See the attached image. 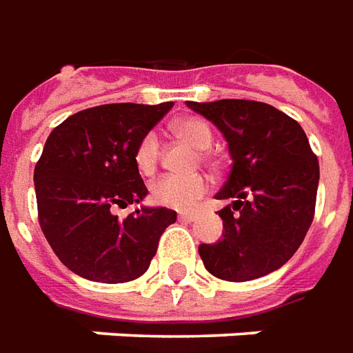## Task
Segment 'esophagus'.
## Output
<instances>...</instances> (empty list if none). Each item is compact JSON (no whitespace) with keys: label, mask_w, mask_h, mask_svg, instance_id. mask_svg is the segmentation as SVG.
Listing matches in <instances>:
<instances>
[{"label":"esophagus","mask_w":353,"mask_h":353,"mask_svg":"<svg viewBox=\"0 0 353 353\" xmlns=\"http://www.w3.org/2000/svg\"><path fill=\"white\" fill-rule=\"evenodd\" d=\"M179 217L188 221V223H196L200 219V213L198 211H184V213H179Z\"/></svg>","instance_id":"esophagus-1"}]
</instances>
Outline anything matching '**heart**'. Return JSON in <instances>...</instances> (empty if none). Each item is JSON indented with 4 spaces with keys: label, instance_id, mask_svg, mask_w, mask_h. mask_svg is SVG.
<instances>
[{
    "label": "heart",
    "instance_id": "b5f03b06",
    "mask_svg": "<svg viewBox=\"0 0 353 353\" xmlns=\"http://www.w3.org/2000/svg\"><path fill=\"white\" fill-rule=\"evenodd\" d=\"M174 132L188 142L196 145L198 150H208L213 142V130L211 126L198 117H188L176 121ZM159 159V136L153 130L142 136L134 152V163L142 174H150L155 169ZM209 184L203 176H182V174H165L153 182L150 188V196L155 203L172 209H190L196 201L208 192Z\"/></svg>",
    "mask_w": 353,
    "mask_h": 353
}]
</instances>
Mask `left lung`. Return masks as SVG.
Listing matches in <instances>:
<instances>
[{"mask_svg": "<svg viewBox=\"0 0 353 353\" xmlns=\"http://www.w3.org/2000/svg\"><path fill=\"white\" fill-rule=\"evenodd\" d=\"M221 130L232 159L217 200L223 238L198 248L213 276L244 283L281 269L315 213L319 161L303 128L276 107L250 99L186 101Z\"/></svg>", "mask_w": 353, "mask_h": 353, "instance_id": "8db88e82", "label": "left lung"}]
</instances>
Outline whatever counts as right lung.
<instances>
[{"label": "right lung", "instance_id": "add662e5", "mask_svg": "<svg viewBox=\"0 0 353 353\" xmlns=\"http://www.w3.org/2000/svg\"><path fill=\"white\" fill-rule=\"evenodd\" d=\"M171 107H92L65 119L46 140L34 169L40 227L61 263L82 279L117 284L142 276L163 230L176 221L172 209L145 205L123 221L115 215L148 196L136 145Z\"/></svg>", "mask_w": 353, "mask_h": 353}]
</instances>
